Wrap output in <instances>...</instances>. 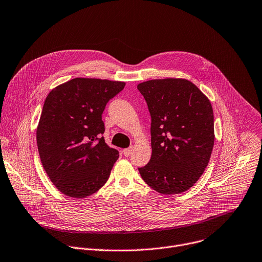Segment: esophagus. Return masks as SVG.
<instances>
[{
  "label": "esophagus",
  "mask_w": 262,
  "mask_h": 262,
  "mask_svg": "<svg viewBox=\"0 0 262 262\" xmlns=\"http://www.w3.org/2000/svg\"><path fill=\"white\" fill-rule=\"evenodd\" d=\"M123 153H124V155L126 156V157H128V156H130L131 155V153H132V148H128V149H124V151H123Z\"/></svg>",
  "instance_id": "obj_1"
}]
</instances>
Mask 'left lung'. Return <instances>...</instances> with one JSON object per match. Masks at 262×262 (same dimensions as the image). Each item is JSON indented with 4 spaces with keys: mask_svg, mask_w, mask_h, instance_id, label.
<instances>
[{
    "mask_svg": "<svg viewBox=\"0 0 262 262\" xmlns=\"http://www.w3.org/2000/svg\"><path fill=\"white\" fill-rule=\"evenodd\" d=\"M151 114L150 162L139 167L143 181L162 194L186 191L208 165L214 144L210 101L180 78L139 83Z\"/></svg>",
    "mask_w": 262,
    "mask_h": 262,
    "instance_id": "obj_1",
    "label": "left lung"
}]
</instances>
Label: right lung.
Here are the masks:
<instances>
[{
    "mask_svg": "<svg viewBox=\"0 0 262 262\" xmlns=\"http://www.w3.org/2000/svg\"><path fill=\"white\" fill-rule=\"evenodd\" d=\"M126 83L75 78L46 98L36 140L42 166L56 188L76 199L97 192L108 180L119 151L107 146L102 113Z\"/></svg>",
    "mask_w": 262,
    "mask_h": 262,
    "instance_id": "1",
    "label": "right lung"
}]
</instances>
